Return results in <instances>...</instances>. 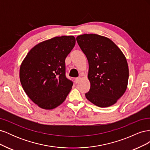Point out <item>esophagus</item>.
Segmentation results:
<instances>
[{
  "mask_svg": "<svg viewBox=\"0 0 150 150\" xmlns=\"http://www.w3.org/2000/svg\"><path fill=\"white\" fill-rule=\"evenodd\" d=\"M81 78H76V79H75V82H76V83H78L79 81H80V80H81Z\"/></svg>",
  "mask_w": 150,
  "mask_h": 150,
  "instance_id": "obj_1",
  "label": "esophagus"
}]
</instances>
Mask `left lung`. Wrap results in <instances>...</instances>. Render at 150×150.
I'll return each mask as SVG.
<instances>
[{
  "mask_svg": "<svg viewBox=\"0 0 150 150\" xmlns=\"http://www.w3.org/2000/svg\"><path fill=\"white\" fill-rule=\"evenodd\" d=\"M76 40L89 63L91 87L86 98L98 107L113 105L128 86L129 69L124 54L104 36L85 34L78 35Z\"/></svg>",
  "mask_w": 150,
  "mask_h": 150,
  "instance_id": "1",
  "label": "left lung"
}]
</instances>
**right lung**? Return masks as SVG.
I'll list each match as a JSON object with an SVG mask.
<instances>
[{"instance_id":"add662e5","label":"right lung","mask_w":150,"mask_h":150,"mask_svg":"<svg viewBox=\"0 0 150 150\" xmlns=\"http://www.w3.org/2000/svg\"><path fill=\"white\" fill-rule=\"evenodd\" d=\"M76 44L72 35L55 37L32 48L22 62L19 77L25 93L44 110L65 101L73 83L65 75V59Z\"/></svg>"}]
</instances>
